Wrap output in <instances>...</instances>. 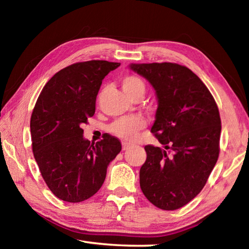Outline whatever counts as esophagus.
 <instances>
[{
  "mask_svg": "<svg viewBox=\"0 0 249 249\" xmlns=\"http://www.w3.org/2000/svg\"><path fill=\"white\" fill-rule=\"evenodd\" d=\"M129 147H130V145L128 144V142H122V148H123V150H127Z\"/></svg>",
  "mask_w": 249,
  "mask_h": 249,
  "instance_id": "esophagus-1",
  "label": "esophagus"
}]
</instances>
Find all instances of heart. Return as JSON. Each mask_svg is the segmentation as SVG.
<instances>
[{
    "label": "heart",
    "instance_id": "1",
    "mask_svg": "<svg viewBox=\"0 0 249 249\" xmlns=\"http://www.w3.org/2000/svg\"><path fill=\"white\" fill-rule=\"evenodd\" d=\"M122 88L129 98L135 93H145V83L142 80L135 75H126L122 80ZM146 122L140 116L127 117V119H121L115 121L109 126V132L116 135L121 138L129 140L132 138L138 130L144 128Z\"/></svg>",
    "mask_w": 249,
    "mask_h": 249
}]
</instances>
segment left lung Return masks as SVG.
I'll return each mask as SVG.
<instances>
[{
    "mask_svg": "<svg viewBox=\"0 0 249 249\" xmlns=\"http://www.w3.org/2000/svg\"><path fill=\"white\" fill-rule=\"evenodd\" d=\"M128 67L154 88L158 107L151 133L163 146H145L142 191L159 209H180L199 195L217 161V105L205 84L187 67L171 62Z\"/></svg>",
    "mask_w": 249,
    "mask_h": 249,
    "instance_id": "left-lung-1",
    "label": "left lung"
}]
</instances>
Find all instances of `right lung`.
I'll list each match as a JSON object with an SVG mask.
<instances>
[{
	"label": "right lung",
	"mask_w": 249,
	"mask_h": 249,
	"mask_svg": "<svg viewBox=\"0 0 249 249\" xmlns=\"http://www.w3.org/2000/svg\"><path fill=\"white\" fill-rule=\"evenodd\" d=\"M120 62L90 60L66 67L46 83L31 119L34 157L46 184L58 199L81 202L100 190L121 142L105 135L96 144L81 125L94 115L102 80Z\"/></svg>",
	"instance_id": "right-lung-1"
}]
</instances>
